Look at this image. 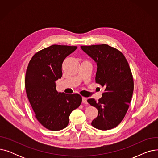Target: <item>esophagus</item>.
I'll return each mask as SVG.
<instances>
[{
  "label": "esophagus",
  "mask_w": 158,
  "mask_h": 158,
  "mask_svg": "<svg viewBox=\"0 0 158 158\" xmlns=\"http://www.w3.org/2000/svg\"><path fill=\"white\" fill-rule=\"evenodd\" d=\"M82 102L83 104H88V102H87V98L86 97H82Z\"/></svg>",
  "instance_id": "esophagus-1"
}]
</instances>
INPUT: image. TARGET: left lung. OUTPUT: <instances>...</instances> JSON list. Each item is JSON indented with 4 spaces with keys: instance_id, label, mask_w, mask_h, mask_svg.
<instances>
[{
    "instance_id": "1",
    "label": "left lung",
    "mask_w": 158,
    "mask_h": 158,
    "mask_svg": "<svg viewBox=\"0 0 158 158\" xmlns=\"http://www.w3.org/2000/svg\"><path fill=\"white\" fill-rule=\"evenodd\" d=\"M97 63L95 82L104 87L102 97L88 102L98 110L92 126L100 130L117 127L128 110L133 94L134 81L129 63L118 49L107 44L81 46Z\"/></svg>"
}]
</instances>
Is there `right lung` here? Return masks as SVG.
Listing matches in <instances>:
<instances>
[{"label": "right lung", "instance_id": "1", "mask_svg": "<svg viewBox=\"0 0 158 158\" xmlns=\"http://www.w3.org/2000/svg\"><path fill=\"white\" fill-rule=\"evenodd\" d=\"M77 47L52 45L36 52L30 60L25 86L38 121L51 131L65 128L70 114L82 102L78 94L58 93L56 81L62 76V63Z\"/></svg>", "mask_w": 158, "mask_h": 158}]
</instances>
